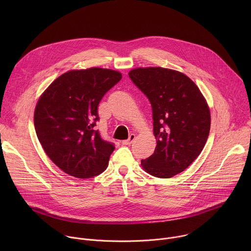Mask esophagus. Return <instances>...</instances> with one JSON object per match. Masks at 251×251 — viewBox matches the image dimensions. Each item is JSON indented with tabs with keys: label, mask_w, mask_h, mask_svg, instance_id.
Here are the masks:
<instances>
[{
	"label": "esophagus",
	"mask_w": 251,
	"mask_h": 251,
	"mask_svg": "<svg viewBox=\"0 0 251 251\" xmlns=\"http://www.w3.org/2000/svg\"><path fill=\"white\" fill-rule=\"evenodd\" d=\"M135 138H136L135 134H130V136H129V138L127 140L122 141V144L123 145H131L132 143H133V141L135 140Z\"/></svg>",
	"instance_id": "1"
}]
</instances>
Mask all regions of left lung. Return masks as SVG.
Wrapping results in <instances>:
<instances>
[{
    "instance_id": "1",
    "label": "left lung",
    "mask_w": 251,
    "mask_h": 251,
    "mask_svg": "<svg viewBox=\"0 0 251 251\" xmlns=\"http://www.w3.org/2000/svg\"><path fill=\"white\" fill-rule=\"evenodd\" d=\"M129 77L150 100L155 152L142 160L150 175L168 178L187 169L201 154L210 129V112L199 87L187 75L163 67H139Z\"/></svg>"
}]
</instances>
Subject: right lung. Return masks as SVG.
Listing matches in <instances>:
<instances>
[{"instance_id":"obj_1","label":"right lung","mask_w":251,"mask_h":251,"mask_svg":"<svg viewBox=\"0 0 251 251\" xmlns=\"http://www.w3.org/2000/svg\"><path fill=\"white\" fill-rule=\"evenodd\" d=\"M121 78L112 69L70 70L40 97L33 116L35 132L47 155L64 173L87 178L108 166L114 144L103 140L94 127L99 102Z\"/></svg>"}]
</instances>
